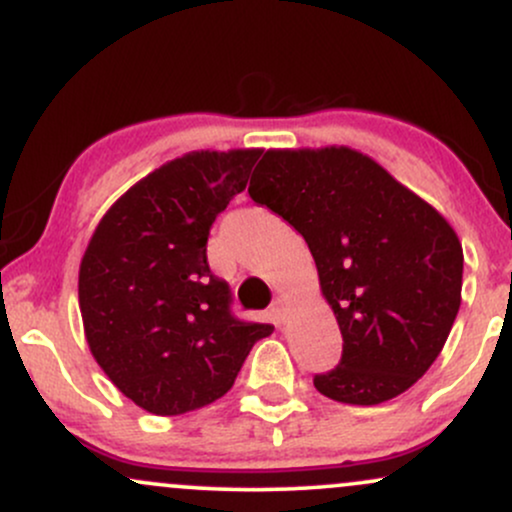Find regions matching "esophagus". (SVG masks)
<instances>
[{"label": "esophagus", "instance_id": "34e87169", "mask_svg": "<svg viewBox=\"0 0 512 512\" xmlns=\"http://www.w3.org/2000/svg\"><path fill=\"white\" fill-rule=\"evenodd\" d=\"M269 315H272L274 325H279V327L284 325V322H286V303L281 301V298H276L272 310H269Z\"/></svg>", "mask_w": 512, "mask_h": 512}]
</instances>
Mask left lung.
Instances as JSON below:
<instances>
[{
  "label": "left lung",
  "mask_w": 512,
  "mask_h": 512,
  "mask_svg": "<svg viewBox=\"0 0 512 512\" xmlns=\"http://www.w3.org/2000/svg\"><path fill=\"white\" fill-rule=\"evenodd\" d=\"M248 192L305 238L342 330V361L315 375L317 392L361 407L407 392L460 310L450 223L349 146L264 151Z\"/></svg>",
  "instance_id": "obj_1"
}]
</instances>
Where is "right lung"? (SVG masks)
I'll list each match as a JSON object with an SVG mask.
<instances>
[{
    "label": "right lung",
    "instance_id": "1",
    "mask_svg": "<svg viewBox=\"0 0 512 512\" xmlns=\"http://www.w3.org/2000/svg\"><path fill=\"white\" fill-rule=\"evenodd\" d=\"M257 149L192 151L129 187L79 267L88 349L122 395L178 416L226 395L272 325L238 320L211 274L209 228L245 190Z\"/></svg>",
    "mask_w": 512,
    "mask_h": 512
}]
</instances>
